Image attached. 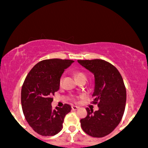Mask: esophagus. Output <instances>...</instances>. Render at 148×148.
<instances>
[{
	"instance_id": "34e87169",
	"label": "esophagus",
	"mask_w": 148,
	"mask_h": 148,
	"mask_svg": "<svg viewBox=\"0 0 148 148\" xmlns=\"http://www.w3.org/2000/svg\"><path fill=\"white\" fill-rule=\"evenodd\" d=\"M78 109V106H72V110H77Z\"/></svg>"
}]
</instances>
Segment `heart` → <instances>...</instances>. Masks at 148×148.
I'll return each instance as SVG.
<instances>
[{
	"instance_id": "b5f03b06",
	"label": "heart",
	"mask_w": 148,
	"mask_h": 148,
	"mask_svg": "<svg viewBox=\"0 0 148 148\" xmlns=\"http://www.w3.org/2000/svg\"><path fill=\"white\" fill-rule=\"evenodd\" d=\"M75 77H77V80H80V79H82V78H86V75L84 73L80 72V71H78V72H77L75 73ZM63 79H64V77H63V75H62L59 79V85H62V84H63ZM71 100L73 101H76V100H77V97H71Z\"/></svg>"
}]
</instances>
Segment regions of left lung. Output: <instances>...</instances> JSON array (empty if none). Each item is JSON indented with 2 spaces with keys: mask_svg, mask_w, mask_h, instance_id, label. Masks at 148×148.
Masks as SVG:
<instances>
[{
  "mask_svg": "<svg viewBox=\"0 0 148 148\" xmlns=\"http://www.w3.org/2000/svg\"><path fill=\"white\" fill-rule=\"evenodd\" d=\"M91 71L95 77L92 104L99 110L86 108L87 115L80 120L82 130L94 138H102L111 133L120 123L125 111L126 90L117 68L101 59L77 60Z\"/></svg>",
  "mask_w": 148,
  "mask_h": 148,
  "instance_id": "left-lung-1",
  "label": "left lung"
}]
</instances>
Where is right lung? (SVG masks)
I'll return each instance as SVG.
<instances>
[{
	"label": "right lung",
	"mask_w": 148,
	"mask_h": 148,
	"mask_svg": "<svg viewBox=\"0 0 148 148\" xmlns=\"http://www.w3.org/2000/svg\"><path fill=\"white\" fill-rule=\"evenodd\" d=\"M73 60L52 58L36 63L29 71L21 90V104L25 119L36 133L43 136L57 134L63 128L69 104L53 109L52 96L59 90V79Z\"/></svg>",
	"instance_id": "right-lung-1"
}]
</instances>
